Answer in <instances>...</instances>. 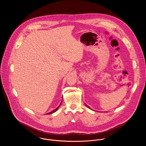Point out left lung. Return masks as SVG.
Instances as JSON below:
<instances>
[{"label": "left lung", "mask_w": 146, "mask_h": 146, "mask_svg": "<svg viewBox=\"0 0 146 146\" xmlns=\"http://www.w3.org/2000/svg\"><path fill=\"white\" fill-rule=\"evenodd\" d=\"M85 105H86V107H88V108H90V109H91V110H92V108H90V107H89V106H87V105H86V104H85Z\"/></svg>", "instance_id": "obj_1"}]
</instances>
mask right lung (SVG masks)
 Masks as SVG:
<instances>
[{
    "mask_svg": "<svg viewBox=\"0 0 146 146\" xmlns=\"http://www.w3.org/2000/svg\"><path fill=\"white\" fill-rule=\"evenodd\" d=\"M62 101H61V102L60 103V105L58 106V107H57L55 110H54L53 111H51L50 112H49V113H46V114H51V113H54V112H56L58 110V108H60V107L61 106V104H62Z\"/></svg>",
    "mask_w": 146,
    "mask_h": 146,
    "instance_id": "obj_1",
    "label": "right lung"
}]
</instances>
